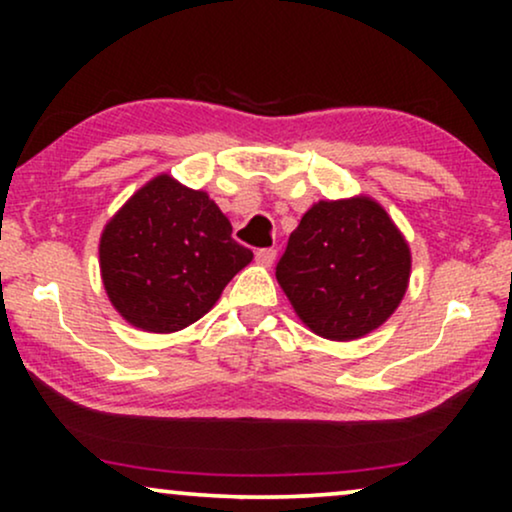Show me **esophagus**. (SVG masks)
I'll use <instances>...</instances> for the list:
<instances>
[{"label": "esophagus", "mask_w": 512, "mask_h": 512, "mask_svg": "<svg viewBox=\"0 0 512 512\" xmlns=\"http://www.w3.org/2000/svg\"><path fill=\"white\" fill-rule=\"evenodd\" d=\"M277 251L272 247H265V249H256V261L261 265H272V261H275Z\"/></svg>", "instance_id": "esophagus-1"}]
</instances>
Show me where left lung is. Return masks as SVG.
<instances>
[{
    "instance_id": "1",
    "label": "left lung",
    "mask_w": 512,
    "mask_h": 512,
    "mask_svg": "<svg viewBox=\"0 0 512 512\" xmlns=\"http://www.w3.org/2000/svg\"><path fill=\"white\" fill-rule=\"evenodd\" d=\"M298 317L328 340L382 326L410 279V249L370 198L317 202L293 230L275 268Z\"/></svg>"
}]
</instances>
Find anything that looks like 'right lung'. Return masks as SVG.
<instances>
[{"label": "right lung", "instance_id": "1", "mask_svg": "<svg viewBox=\"0 0 512 512\" xmlns=\"http://www.w3.org/2000/svg\"><path fill=\"white\" fill-rule=\"evenodd\" d=\"M251 258L214 200L167 174L125 202L100 242L109 300L132 326L151 333L198 321Z\"/></svg>", "mask_w": 512, "mask_h": 512}]
</instances>
